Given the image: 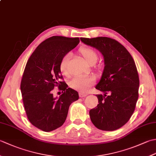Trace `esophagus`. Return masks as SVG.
<instances>
[{
	"label": "esophagus",
	"instance_id": "1",
	"mask_svg": "<svg viewBox=\"0 0 156 156\" xmlns=\"http://www.w3.org/2000/svg\"><path fill=\"white\" fill-rule=\"evenodd\" d=\"M87 94H85V93H83V92H79V97H80V98H82V97H85L86 96H87Z\"/></svg>",
	"mask_w": 156,
	"mask_h": 156
}]
</instances>
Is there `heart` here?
<instances>
[{
    "label": "heart",
    "instance_id": "obj_1",
    "mask_svg": "<svg viewBox=\"0 0 156 156\" xmlns=\"http://www.w3.org/2000/svg\"><path fill=\"white\" fill-rule=\"evenodd\" d=\"M79 53L88 65H94L97 61V53L92 48L82 47L79 49ZM69 59V54H66L62 58L59 63V69L64 75H67L68 74V66ZM95 80L96 78L93 76H76L69 82V87L74 90L85 92L88 90L91 86L94 84Z\"/></svg>",
    "mask_w": 156,
    "mask_h": 156
}]
</instances>
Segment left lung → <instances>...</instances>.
<instances>
[{
  "instance_id": "obj_1",
  "label": "left lung",
  "mask_w": 156,
  "mask_h": 156,
  "mask_svg": "<svg viewBox=\"0 0 156 156\" xmlns=\"http://www.w3.org/2000/svg\"><path fill=\"white\" fill-rule=\"evenodd\" d=\"M82 43L97 49L104 58L105 67L96 86L103 94H97L98 105L89 112L96 127L115 131L133 115L138 99V72L133 58L123 45L107 37H81Z\"/></svg>"
}]
</instances>
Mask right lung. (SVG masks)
<instances>
[{
  "instance_id": "1",
  "label": "right lung",
  "mask_w": 156,
  "mask_h": 156,
  "mask_svg": "<svg viewBox=\"0 0 156 156\" xmlns=\"http://www.w3.org/2000/svg\"><path fill=\"white\" fill-rule=\"evenodd\" d=\"M80 42L78 37L53 36L41 42L28 59L23 73L21 91L26 114L31 123L49 132L64 123L69 107L79 98L77 91L64 82L59 69L62 58ZM56 85L65 92L54 98Z\"/></svg>"
}]
</instances>
